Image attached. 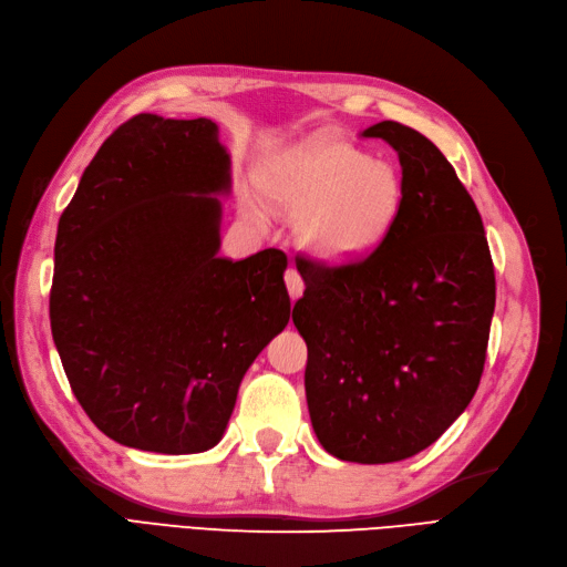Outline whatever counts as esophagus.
Segmentation results:
<instances>
[{
  "instance_id": "34e87169",
  "label": "esophagus",
  "mask_w": 567,
  "mask_h": 567,
  "mask_svg": "<svg viewBox=\"0 0 567 567\" xmlns=\"http://www.w3.org/2000/svg\"><path fill=\"white\" fill-rule=\"evenodd\" d=\"M284 279H286V288H288L290 300H298L302 296V290H305V281L300 277V271L296 267H288L286 274H284Z\"/></svg>"
}]
</instances>
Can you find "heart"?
I'll return each instance as SVG.
<instances>
[{
  "label": "heart",
  "instance_id": "1",
  "mask_svg": "<svg viewBox=\"0 0 567 567\" xmlns=\"http://www.w3.org/2000/svg\"><path fill=\"white\" fill-rule=\"evenodd\" d=\"M262 188L274 203L300 214L302 243L329 259L374 250L405 207L398 166L333 135H317L269 164Z\"/></svg>",
  "mask_w": 567,
  "mask_h": 567
}]
</instances>
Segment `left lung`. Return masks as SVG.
I'll return each instance as SVG.
<instances>
[{
	"mask_svg": "<svg viewBox=\"0 0 567 567\" xmlns=\"http://www.w3.org/2000/svg\"><path fill=\"white\" fill-rule=\"evenodd\" d=\"M398 152L405 207L379 246L348 262L296 257L308 343L305 393L327 453L395 463L424 451L480 386L496 305L494 259L467 188L415 128L362 133Z\"/></svg>",
	"mask_w": 567,
	"mask_h": 567,
	"instance_id": "8db88e82",
	"label": "left lung"
}]
</instances>
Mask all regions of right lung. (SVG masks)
Listing matches in <instances>:
<instances>
[{"instance_id": "obj_1", "label": "right lung", "mask_w": 567, "mask_h": 567, "mask_svg": "<svg viewBox=\"0 0 567 567\" xmlns=\"http://www.w3.org/2000/svg\"><path fill=\"white\" fill-rule=\"evenodd\" d=\"M217 124L137 114L61 212L50 324L73 395L131 449L219 443L243 374L290 317L286 252L219 257Z\"/></svg>"}]
</instances>
